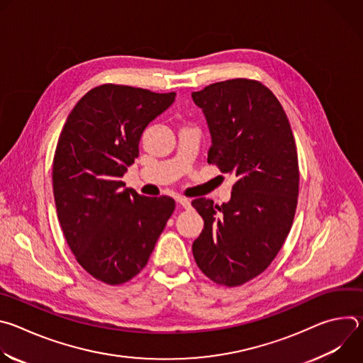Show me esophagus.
Here are the masks:
<instances>
[{"mask_svg":"<svg viewBox=\"0 0 363 363\" xmlns=\"http://www.w3.org/2000/svg\"><path fill=\"white\" fill-rule=\"evenodd\" d=\"M177 202L182 206V208H185V210L191 208V202H189V199H186V198H184V196H177Z\"/></svg>","mask_w":363,"mask_h":363,"instance_id":"1","label":"esophagus"}]
</instances>
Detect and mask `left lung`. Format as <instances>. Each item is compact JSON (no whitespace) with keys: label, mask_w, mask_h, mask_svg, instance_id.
I'll return each instance as SVG.
<instances>
[{"label":"left lung","mask_w":363,"mask_h":363,"mask_svg":"<svg viewBox=\"0 0 363 363\" xmlns=\"http://www.w3.org/2000/svg\"><path fill=\"white\" fill-rule=\"evenodd\" d=\"M192 100L211 133L208 164L237 178L228 202L192 201L203 220L192 252L206 277L235 287L262 274L290 233L298 195L296 143L280 101L260 82L214 83Z\"/></svg>","instance_id":"8db88e82"}]
</instances>
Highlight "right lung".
Returning a JSON list of instances; mask_svg holds the SVG:
<instances>
[{
    "label": "right lung",
    "instance_id": "1",
    "mask_svg": "<svg viewBox=\"0 0 363 363\" xmlns=\"http://www.w3.org/2000/svg\"><path fill=\"white\" fill-rule=\"evenodd\" d=\"M175 93L101 84L73 108L53 161L57 217L79 264L106 284L133 279L175 210L169 196H142L121 178L139 155L145 128Z\"/></svg>",
    "mask_w": 363,
    "mask_h": 363
}]
</instances>
